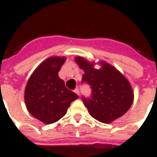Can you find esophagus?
<instances>
[{"label":"esophagus","instance_id":"1","mask_svg":"<svg viewBox=\"0 0 157 157\" xmlns=\"http://www.w3.org/2000/svg\"><path fill=\"white\" fill-rule=\"evenodd\" d=\"M75 93L76 94H78V95H79V94H80V90H79L78 87H76V88H75Z\"/></svg>","mask_w":157,"mask_h":157}]
</instances>
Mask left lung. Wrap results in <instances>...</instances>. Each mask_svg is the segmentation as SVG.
<instances>
[{"label": "left lung", "instance_id": "obj_1", "mask_svg": "<svg viewBox=\"0 0 157 157\" xmlns=\"http://www.w3.org/2000/svg\"><path fill=\"white\" fill-rule=\"evenodd\" d=\"M75 60L84 71L82 82L88 83L92 88L91 97H82L90 115L103 123H110L123 116L133 102L132 88L128 79L104 61L100 62V69H95L94 63L82 57H75Z\"/></svg>", "mask_w": 157, "mask_h": 157}]
</instances>
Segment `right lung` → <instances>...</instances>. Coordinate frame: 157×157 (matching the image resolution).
I'll use <instances>...</instances> for the list:
<instances>
[{
    "instance_id": "1",
    "label": "right lung",
    "mask_w": 157,
    "mask_h": 157,
    "mask_svg": "<svg viewBox=\"0 0 157 157\" xmlns=\"http://www.w3.org/2000/svg\"><path fill=\"white\" fill-rule=\"evenodd\" d=\"M64 57H50L30 75L25 90L27 109L45 124H51L66 114L71 102L78 95L69 90L59 72L65 62Z\"/></svg>"
}]
</instances>
